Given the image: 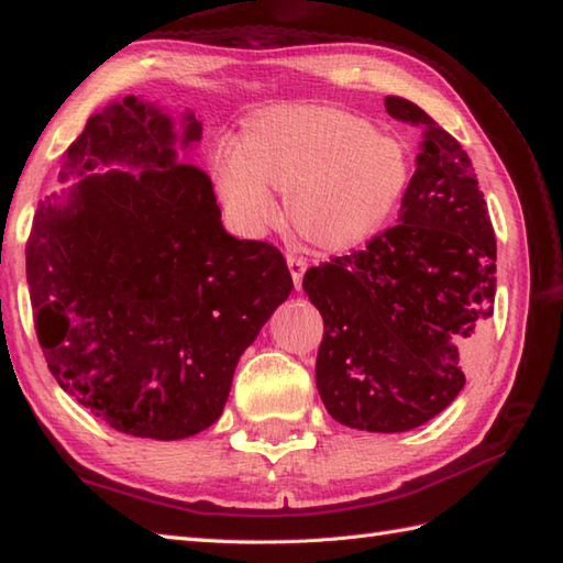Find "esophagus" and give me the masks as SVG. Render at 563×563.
<instances>
[{"mask_svg":"<svg viewBox=\"0 0 563 563\" xmlns=\"http://www.w3.org/2000/svg\"><path fill=\"white\" fill-rule=\"evenodd\" d=\"M285 258H288V268H290V275H292V280H295V288L300 290L302 275L307 271V261L302 256H297V254H288Z\"/></svg>","mask_w":563,"mask_h":563,"instance_id":"1","label":"esophagus"}]
</instances>
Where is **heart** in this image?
<instances>
[{
  "label": "heart",
  "instance_id": "b5f03b06",
  "mask_svg": "<svg viewBox=\"0 0 563 563\" xmlns=\"http://www.w3.org/2000/svg\"><path fill=\"white\" fill-rule=\"evenodd\" d=\"M210 174L224 218L256 234L278 218L271 188L288 194L295 230L309 242L345 249L385 224L411 181L401 140L353 113L321 106H275L256 113L242 142L212 150Z\"/></svg>",
  "mask_w": 563,
  "mask_h": 563
}]
</instances>
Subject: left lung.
Masks as SVG:
<instances>
[{
  "mask_svg": "<svg viewBox=\"0 0 563 563\" xmlns=\"http://www.w3.org/2000/svg\"><path fill=\"white\" fill-rule=\"evenodd\" d=\"M385 109L423 128L399 224L309 268L302 288L324 319L317 389L331 418L404 433L464 387L494 317L496 234L460 142L411 101L387 97Z\"/></svg>",
  "mask_w": 563,
  "mask_h": 563,
  "instance_id": "1",
  "label": "left lung"
}]
</instances>
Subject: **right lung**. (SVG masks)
Listing matches in <instances>:
<instances>
[{
	"label": "right lung",
	"instance_id": "right-lung-1",
	"mask_svg": "<svg viewBox=\"0 0 563 563\" xmlns=\"http://www.w3.org/2000/svg\"><path fill=\"white\" fill-rule=\"evenodd\" d=\"M202 125L137 97L93 113L38 202L26 280L45 363L121 433L181 440L222 416L239 357L292 278L268 242L224 232L212 181L181 162ZM113 165L140 173L113 170Z\"/></svg>",
	"mask_w": 563,
	"mask_h": 563
}]
</instances>
